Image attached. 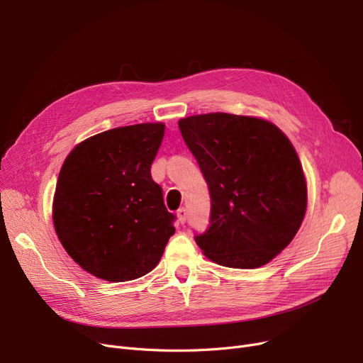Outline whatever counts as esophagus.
Returning <instances> with one entry per match:
<instances>
[{"label": "esophagus", "instance_id": "34e87169", "mask_svg": "<svg viewBox=\"0 0 363 363\" xmlns=\"http://www.w3.org/2000/svg\"><path fill=\"white\" fill-rule=\"evenodd\" d=\"M178 219H179L181 223H185V220H186V208H184V207L179 208V211H178Z\"/></svg>", "mask_w": 363, "mask_h": 363}]
</instances>
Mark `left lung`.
<instances>
[{"label":"left lung","mask_w":363,"mask_h":363,"mask_svg":"<svg viewBox=\"0 0 363 363\" xmlns=\"http://www.w3.org/2000/svg\"><path fill=\"white\" fill-rule=\"evenodd\" d=\"M211 193V226L197 234L203 253L228 268L271 262L297 234L306 179L290 140L271 122L228 113L179 121Z\"/></svg>","instance_id":"obj_1"}]
</instances>
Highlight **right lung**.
<instances>
[{
  "instance_id": "right-lung-1",
  "label": "right lung",
  "mask_w": 363,
  "mask_h": 363,
  "mask_svg": "<svg viewBox=\"0 0 363 363\" xmlns=\"http://www.w3.org/2000/svg\"><path fill=\"white\" fill-rule=\"evenodd\" d=\"M163 123L114 128L76 145L57 179L52 219L65 250L94 277L123 282L156 268L177 216L151 178Z\"/></svg>"
}]
</instances>
